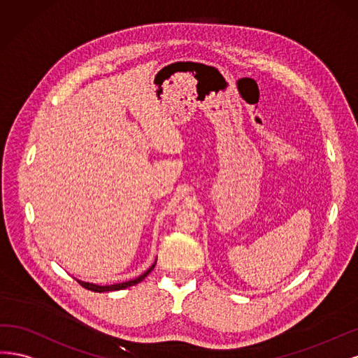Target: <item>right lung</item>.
<instances>
[{"label": "right lung", "mask_w": 358, "mask_h": 358, "mask_svg": "<svg viewBox=\"0 0 358 358\" xmlns=\"http://www.w3.org/2000/svg\"><path fill=\"white\" fill-rule=\"evenodd\" d=\"M156 264V263H155ZM155 264L152 268H148L143 275H140L138 276V278H135V280H132V281H126V282H122V284H113V285H96V284H90V282H85V281H78L80 284H82V287H85V288H87V290H90V292H96V293H102V292H116V290H123V288H128V287H131V285H135V284H138V282H141L145 276L153 271V268H155Z\"/></svg>", "instance_id": "obj_1"}]
</instances>
